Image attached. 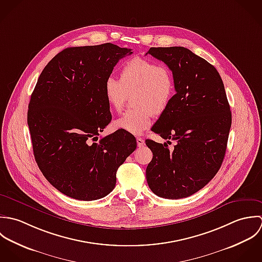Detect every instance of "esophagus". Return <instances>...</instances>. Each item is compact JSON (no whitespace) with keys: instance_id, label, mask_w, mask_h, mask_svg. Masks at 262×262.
I'll use <instances>...</instances> for the list:
<instances>
[{"instance_id":"esophagus-1","label":"esophagus","mask_w":262,"mask_h":262,"mask_svg":"<svg viewBox=\"0 0 262 262\" xmlns=\"http://www.w3.org/2000/svg\"><path fill=\"white\" fill-rule=\"evenodd\" d=\"M137 144H138V147H143L145 146V141L142 138H137Z\"/></svg>"}]
</instances>
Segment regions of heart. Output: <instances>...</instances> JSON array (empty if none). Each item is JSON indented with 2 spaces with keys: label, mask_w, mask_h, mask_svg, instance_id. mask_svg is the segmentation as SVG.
<instances>
[{
  "label": "heart",
  "mask_w": 262,
  "mask_h": 262,
  "mask_svg": "<svg viewBox=\"0 0 262 262\" xmlns=\"http://www.w3.org/2000/svg\"><path fill=\"white\" fill-rule=\"evenodd\" d=\"M104 95L114 111H120L132 95L134 108L115 119L113 127L139 136L151 125L153 113L162 114L169 107L175 95V80L167 66L135 57L123 63L119 80L106 79Z\"/></svg>",
  "instance_id": "b5f03b06"
}]
</instances>
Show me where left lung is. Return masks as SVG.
I'll list each match as a JSON object with an SVG mask.
<instances>
[{
	"label": "left lung",
	"mask_w": 262,
	"mask_h": 262,
	"mask_svg": "<svg viewBox=\"0 0 262 262\" xmlns=\"http://www.w3.org/2000/svg\"><path fill=\"white\" fill-rule=\"evenodd\" d=\"M148 53L172 71L176 91L152 130L176 145L169 150L166 143L146 140L153 153L147 181L158 196L187 198L205 187L223 163L232 123L230 105L220 74L205 58L182 47L151 48Z\"/></svg>",
	"instance_id": "8db88e82"
}]
</instances>
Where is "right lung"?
Masks as SVG:
<instances>
[{
  "instance_id": "obj_1",
  "label": "right lung",
  "mask_w": 262,
  "mask_h": 262,
  "mask_svg": "<svg viewBox=\"0 0 262 262\" xmlns=\"http://www.w3.org/2000/svg\"><path fill=\"white\" fill-rule=\"evenodd\" d=\"M132 53L112 43L68 48L37 80L27 113L33 154L48 181L69 198L89 202L109 194L118 167L137 148L123 129L98 140L111 120L105 81Z\"/></svg>"
}]
</instances>
